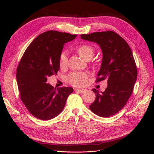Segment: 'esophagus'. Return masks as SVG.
Listing matches in <instances>:
<instances>
[{
	"label": "esophagus",
	"mask_w": 154,
	"mask_h": 154,
	"mask_svg": "<svg viewBox=\"0 0 154 154\" xmlns=\"http://www.w3.org/2000/svg\"><path fill=\"white\" fill-rule=\"evenodd\" d=\"M74 91H75L76 92L81 93V94H82V93H83V92H84L85 91V89H75Z\"/></svg>",
	"instance_id": "1"
}]
</instances>
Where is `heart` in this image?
Masks as SVG:
<instances>
[{"label":"heart","mask_w":154,"mask_h":154,"mask_svg":"<svg viewBox=\"0 0 154 154\" xmlns=\"http://www.w3.org/2000/svg\"><path fill=\"white\" fill-rule=\"evenodd\" d=\"M78 53L85 60H91L95 53L94 48L87 44H83L77 49ZM68 65V58L66 52H62L59 57L60 67L66 69ZM87 74L82 72H72L67 77L68 82L75 87H82L85 83Z\"/></svg>","instance_id":"b5f03b06"}]
</instances>
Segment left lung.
<instances>
[{
  "label": "left lung",
  "mask_w": 154,
  "mask_h": 154,
  "mask_svg": "<svg viewBox=\"0 0 154 154\" xmlns=\"http://www.w3.org/2000/svg\"><path fill=\"white\" fill-rule=\"evenodd\" d=\"M80 36L100 46L103 58L96 82L106 80L108 84L104 92L93 88L96 100L89 108L100 117L114 116L127 103L137 80V70L132 51L122 36L111 31Z\"/></svg>",
  "instance_id": "1"
}]
</instances>
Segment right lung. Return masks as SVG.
Instances as JSON below:
<instances>
[{
	"label": "right lung",
	"mask_w": 154,
	"mask_h": 154,
	"mask_svg": "<svg viewBox=\"0 0 154 154\" xmlns=\"http://www.w3.org/2000/svg\"><path fill=\"white\" fill-rule=\"evenodd\" d=\"M76 35L48 31L38 35L27 47L16 74L20 99L34 117L49 120L64 109L71 87L54 88L47 83L48 77L57 74L59 57L63 45Z\"/></svg>",
	"instance_id": "add662e5"
}]
</instances>
